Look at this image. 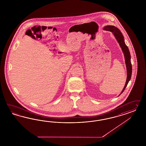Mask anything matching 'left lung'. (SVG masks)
Listing matches in <instances>:
<instances>
[{
  "label": "left lung",
  "mask_w": 146,
  "mask_h": 146,
  "mask_svg": "<svg viewBox=\"0 0 146 146\" xmlns=\"http://www.w3.org/2000/svg\"><path fill=\"white\" fill-rule=\"evenodd\" d=\"M103 30L106 31H111L112 33V34L115 36V38L117 40L118 43L119 44L123 52L124 53V57L125 60V64H126V70H127V79H126V81L125 82L124 88L119 94V95H120V94L123 93L124 90L125 89L127 85L128 84V82L130 81L131 78L132 67V64L131 62V54H130L128 47L125 43L124 36L123 35L121 32L118 28L113 26L109 25V26L104 27L103 28Z\"/></svg>",
  "instance_id": "obj_1"
}]
</instances>
